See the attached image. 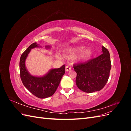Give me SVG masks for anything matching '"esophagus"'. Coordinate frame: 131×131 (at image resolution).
Masks as SVG:
<instances>
[{"instance_id":"1","label":"esophagus","mask_w":131,"mask_h":131,"mask_svg":"<svg viewBox=\"0 0 131 131\" xmlns=\"http://www.w3.org/2000/svg\"><path fill=\"white\" fill-rule=\"evenodd\" d=\"M70 70H71V67L69 66H67L66 67V72H68Z\"/></svg>"}]
</instances>
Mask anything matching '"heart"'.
Segmentation results:
<instances>
[{
	"instance_id": "heart-1",
	"label": "heart",
	"mask_w": 131,
	"mask_h": 131,
	"mask_svg": "<svg viewBox=\"0 0 131 131\" xmlns=\"http://www.w3.org/2000/svg\"><path fill=\"white\" fill-rule=\"evenodd\" d=\"M85 47V46L84 45H81L73 47H69V48L65 49L64 52L67 57H72L75 54L80 52L79 56V59L80 60H86L92 56L93 51L90 47L84 49ZM57 57L61 58L62 57L61 55H58Z\"/></svg>"
}]
</instances>
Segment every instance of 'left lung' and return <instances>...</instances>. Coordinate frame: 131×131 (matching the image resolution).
Instances as JSON below:
<instances>
[{"mask_svg":"<svg viewBox=\"0 0 131 131\" xmlns=\"http://www.w3.org/2000/svg\"><path fill=\"white\" fill-rule=\"evenodd\" d=\"M102 54L85 63L73 66L77 75L78 88L87 93L99 91L104 88L109 77L111 61L109 52L102 46Z\"/></svg>","mask_w":131,"mask_h":131,"instance_id":"1","label":"left lung"}]
</instances>
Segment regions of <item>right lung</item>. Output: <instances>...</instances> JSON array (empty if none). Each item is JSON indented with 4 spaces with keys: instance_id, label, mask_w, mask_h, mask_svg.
Returning <instances> with one entry per match:
<instances>
[{
    "instance_id": "obj_1",
    "label": "right lung",
    "mask_w": 131,
    "mask_h": 131,
    "mask_svg": "<svg viewBox=\"0 0 131 131\" xmlns=\"http://www.w3.org/2000/svg\"><path fill=\"white\" fill-rule=\"evenodd\" d=\"M39 46L37 42L31 44L23 52L19 60V71L22 82L25 88L35 96L39 98L49 97L54 93L65 73V65L61 68L51 69L42 77H35L29 74L25 65L26 59L30 50ZM50 46H46L47 49Z\"/></svg>"
}]
</instances>
